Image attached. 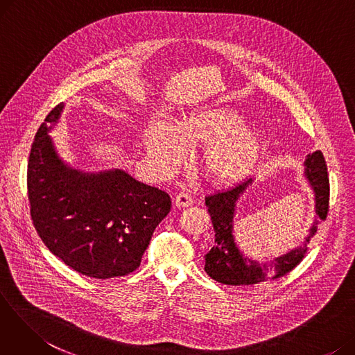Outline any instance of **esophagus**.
Here are the masks:
<instances>
[{"instance_id": "esophagus-1", "label": "esophagus", "mask_w": 355, "mask_h": 355, "mask_svg": "<svg viewBox=\"0 0 355 355\" xmlns=\"http://www.w3.org/2000/svg\"><path fill=\"white\" fill-rule=\"evenodd\" d=\"M175 206L177 207H189V206H191L193 204V198H191V196L189 194V193H184V191H181V193H178L177 196H175Z\"/></svg>"}]
</instances>
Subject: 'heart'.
<instances>
[{
	"label": "heart",
	"instance_id": "b5f03b06",
	"mask_svg": "<svg viewBox=\"0 0 355 355\" xmlns=\"http://www.w3.org/2000/svg\"><path fill=\"white\" fill-rule=\"evenodd\" d=\"M245 123L237 110L207 107L191 112L175 128L154 122L144 132L145 148L162 170L178 166L185 155V145H206L200 158L206 177L221 185L243 180L254 168L262 141L256 130Z\"/></svg>",
	"mask_w": 355,
	"mask_h": 355
}]
</instances>
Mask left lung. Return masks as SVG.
Segmentation results:
<instances>
[{"label":"left lung","instance_id":"1","mask_svg":"<svg viewBox=\"0 0 355 355\" xmlns=\"http://www.w3.org/2000/svg\"><path fill=\"white\" fill-rule=\"evenodd\" d=\"M306 178L312 185L315 193L316 216L315 225L311 229V236L316 232V225H320L327 218L329 210V178L327 171V162L321 151H315L306 157ZM252 182L250 178L234 185L233 189L226 191H218L206 197V206L210 214L213 229H214V246L210 252L204 256L206 265L204 270L214 279V281L241 286V285H254L263 281H275L282 277L297 265L302 262L308 252L309 237L306 243L297 248L288 254L275 259L269 265L260 266L253 260L245 257L237 249L233 239V214L234 206L239 196L245 191V189Z\"/></svg>","mask_w":355,"mask_h":355}]
</instances>
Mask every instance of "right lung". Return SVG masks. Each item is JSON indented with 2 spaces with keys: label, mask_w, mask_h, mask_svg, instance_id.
Listing matches in <instances>:
<instances>
[{
  "label": "right lung",
  "mask_w": 355,
  "mask_h": 355,
  "mask_svg": "<svg viewBox=\"0 0 355 355\" xmlns=\"http://www.w3.org/2000/svg\"><path fill=\"white\" fill-rule=\"evenodd\" d=\"M62 109L63 103L46 116L31 145L33 225L47 249L73 270L98 279L126 276L139 268L171 198L121 170L85 174L63 164L47 134Z\"/></svg>",
  "instance_id": "right-lung-1"
}]
</instances>
